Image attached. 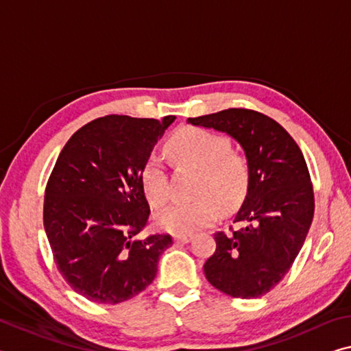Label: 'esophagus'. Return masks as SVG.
Wrapping results in <instances>:
<instances>
[{
	"label": "esophagus",
	"instance_id": "1",
	"mask_svg": "<svg viewBox=\"0 0 351 351\" xmlns=\"http://www.w3.org/2000/svg\"><path fill=\"white\" fill-rule=\"evenodd\" d=\"M192 241V236L191 234H176L175 236V242L176 243H187Z\"/></svg>",
	"mask_w": 351,
	"mask_h": 351
}]
</instances>
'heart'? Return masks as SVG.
Instances as JSON below:
<instances>
[{
	"label": "heart",
	"instance_id": "1",
	"mask_svg": "<svg viewBox=\"0 0 351 351\" xmlns=\"http://www.w3.org/2000/svg\"><path fill=\"white\" fill-rule=\"evenodd\" d=\"M167 149L178 164L195 167L199 176L197 198L176 202L156 215L160 230L187 234L213 223L221 206L231 209L245 198L250 187V167L242 154L230 149V141L203 128H184L170 137ZM142 186L154 208L164 206L171 195V181L164 160L158 154L147 159Z\"/></svg>",
	"mask_w": 351,
	"mask_h": 351
}]
</instances>
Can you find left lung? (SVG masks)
I'll use <instances>...</instances> for the list:
<instances>
[{
  "label": "left lung",
  "instance_id": "obj_1",
  "mask_svg": "<svg viewBox=\"0 0 351 351\" xmlns=\"http://www.w3.org/2000/svg\"><path fill=\"white\" fill-rule=\"evenodd\" d=\"M187 121L231 136L250 167L247 197L232 220L242 228L215 232V252L203 267L206 280L234 298L263 297L292 267L314 217L302 149L280 123L252 109L232 108Z\"/></svg>",
  "mask_w": 351,
  "mask_h": 351
}]
</instances>
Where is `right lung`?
Wrapping results in <instances>:
<instances>
[{
    "label": "right lung",
    "mask_w": 351,
    "mask_h": 351,
    "mask_svg": "<svg viewBox=\"0 0 351 351\" xmlns=\"http://www.w3.org/2000/svg\"><path fill=\"white\" fill-rule=\"evenodd\" d=\"M176 117L106 115L69 138L49 175L43 226L54 263L93 303L126 302L152 285L170 234L136 236L148 223L142 170Z\"/></svg>",
    "instance_id": "obj_1"
}]
</instances>
